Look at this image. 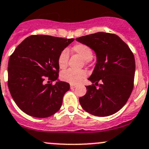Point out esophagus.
<instances>
[{
  "mask_svg": "<svg viewBox=\"0 0 149 149\" xmlns=\"http://www.w3.org/2000/svg\"><path fill=\"white\" fill-rule=\"evenodd\" d=\"M74 88H76V85H74V84H70V89H74Z\"/></svg>",
  "mask_w": 149,
  "mask_h": 149,
  "instance_id": "1",
  "label": "esophagus"
}]
</instances>
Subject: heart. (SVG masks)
Here are the masks:
<instances>
[{
  "label": "heart",
  "instance_id": "b5f03b06",
  "mask_svg": "<svg viewBox=\"0 0 149 149\" xmlns=\"http://www.w3.org/2000/svg\"><path fill=\"white\" fill-rule=\"evenodd\" d=\"M70 52L77 54L84 60L86 64L91 61L92 57V51L89 47L84 44H76L70 49ZM69 54L66 50H63L60 53L57 59V63L60 69H65L68 65ZM86 72L84 70H74L68 69L61 73V79L64 81L68 82L71 84H78L84 79L86 77Z\"/></svg>",
  "mask_w": 149,
  "mask_h": 149
}]
</instances>
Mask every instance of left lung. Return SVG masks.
<instances>
[{
  "mask_svg": "<svg viewBox=\"0 0 149 149\" xmlns=\"http://www.w3.org/2000/svg\"><path fill=\"white\" fill-rule=\"evenodd\" d=\"M76 40L90 47L97 56L95 69L89 78L93 84L86 86V95L79 97L81 105L94 116H108L116 113L127 102L133 89V53L113 33L99 32ZM99 81L101 84L98 85Z\"/></svg>",
  "mask_w": 149,
  "mask_h": 149,
  "instance_id": "obj_1",
  "label": "left lung"
}]
</instances>
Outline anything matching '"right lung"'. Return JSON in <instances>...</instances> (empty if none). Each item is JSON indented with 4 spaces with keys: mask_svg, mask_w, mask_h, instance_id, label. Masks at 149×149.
Listing matches in <instances>:
<instances>
[{
    "mask_svg": "<svg viewBox=\"0 0 149 149\" xmlns=\"http://www.w3.org/2000/svg\"><path fill=\"white\" fill-rule=\"evenodd\" d=\"M74 41L45 35L26 38L8 60V86L17 106L29 116H51L60 110L70 85L57 80L60 53ZM46 80H49L48 84ZM51 82V83L49 82Z\"/></svg>",
    "mask_w": 149,
    "mask_h": 149,
    "instance_id": "1",
    "label": "right lung"
}]
</instances>
